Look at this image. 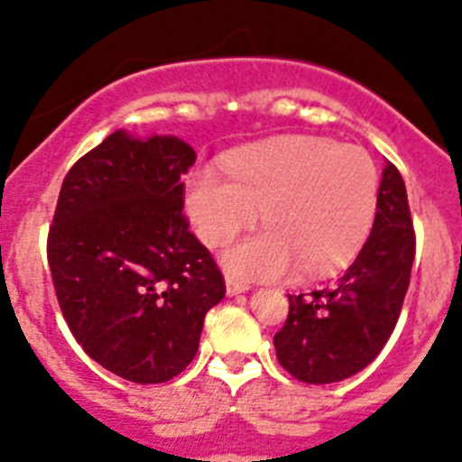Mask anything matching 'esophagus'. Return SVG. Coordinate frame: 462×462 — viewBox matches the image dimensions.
Listing matches in <instances>:
<instances>
[{"label": "esophagus", "mask_w": 462, "mask_h": 462, "mask_svg": "<svg viewBox=\"0 0 462 462\" xmlns=\"http://www.w3.org/2000/svg\"><path fill=\"white\" fill-rule=\"evenodd\" d=\"M226 292H227V297H236V294L248 292V285L246 282H239V281H235V278L227 276L226 278Z\"/></svg>", "instance_id": "1"}]
</instances>
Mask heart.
<instances>
[{"instance_id":"b5f03b06","label":"heart","mask_w":462,"mask_h":462,"mask_svg":"<svg viewBox=\"0 0 462 462\" xmlns=\"http://www.w3.org/2000/svg\"><path fill=\"white\" fill-rule=\"evenodd\" d=\"M226 177L195 170L184 205L207 246H223L251 226L264 230L223 255L241 281H272L299 264L327 276L347 264L371 235L380 177L364 149L315 135H282L230 153Z\"/></svg>"}]
</instances>
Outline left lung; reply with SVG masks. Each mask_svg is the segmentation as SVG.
I'll return each instance as SVG.
<instances>
[{"mask_svg":"<svg viewBox=\"0 0 462 462\" xmlns=\"http://www.w3.org/2000/svg\"><path fill=\"white\" fill-rule=\"evenodd\" d=\"M414 262L407 190L393 163L382 170L375 223L350 269L331 285L290 294L285 327L273 336L281 365L309 384L356 375L392 336Z\"/></svg>","mask_w":462,"mask_h":462,"instance_id":"1","label":"left lung"}]
</instances>
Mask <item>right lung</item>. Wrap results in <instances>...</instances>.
<instances>
[{"label": "right lung", "instance_id": "obj_1", "mask_svg": "<svg viewBox=\"0 0 462 462\" xmlns=\"http://www.w3.org/2000/svg\"><path fill=\"white\" fill-rule=\"evenodd\" d=\"M195 149L119 128L66 174L48 264L69 329L115 375L159 384L200 347L207 310L226 297L209 251L189 230L181 174Z\"/></svg>", "mask_w": 462, "mask_h": 462}]
</instances>
